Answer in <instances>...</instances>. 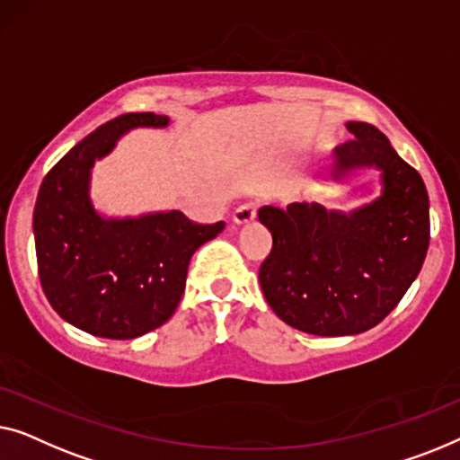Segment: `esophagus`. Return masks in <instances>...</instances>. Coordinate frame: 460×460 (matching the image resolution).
<instances>
[{
  "label": "esophagus",
  "instance_id": "34e87169",
  "mask_svg": "<svg viewBox=\"0 0 460 460\" xmlns=\"http://www.w3.org/2000/svg\"><path fill=\"white\" fill-rule=\"evenodd\" d=\"M254 218H256L254 206L243 204V206H239V208L235 210V215H233V223H235V225H250L252 221H254Z\"/></svg>",
  "mask_w": 460,
  "mask_h": 460
}]
</instances>
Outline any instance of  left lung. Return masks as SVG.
Returning <instances> with one entry per match:
<instances>
[{"label":"left lung","mask_w":460,"mask_h":460,"mask_svg":"<svg viewBox=\"0 0 460 460\" xmlns=\"http://www.w3.org/2000/svg\"><path fill=\"white\" fill-rule=\"evenodd\" d=\"M354 137L335 147L333 179L377 168L381 196L352 212L316 202L262 206L273 248L261 288L273 313L313 335H354L385 319L417 279L429 248V196L415 168L368 122H348Z\"/></svg>","instance_id":"1"}]
</instances>
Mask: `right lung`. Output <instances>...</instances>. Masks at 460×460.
Returning <instances> with one entry per match:
<instances>
[{"mask_svg": "<svg viewBox=\"0 0 460 460\" xmlns=\"http://www.w3.org/2000/svg\"><path fill=\"white\" fill-rule=\"evenodd\" d=\"M168 116H116L79 141L39 187L33 233L39 279L51 308L81 332L133 340L171 319L185 292L187 267L225 223L198 225L183 212L102 217L89 196L95 160L137 127H166Z\"/></svg>", "mask_w": 460, "mask_h": 460, "instance_id": "1", "label": "right lung"}]
</instances>
